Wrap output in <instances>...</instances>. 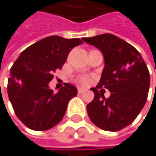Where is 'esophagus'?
<instances>
[{"label":"esophagus","mask_w":156,"mask_h":156,"mask_svg":"<svg viewBox=\"0 0 156 156\" xmlns=\"http://www.w3.org/2000/svg\"><path fill=\"white\" fill-rule=\"evenodd\" d=\"M77 91H78L79 94H82V93H83V92L85 91V89L83 88V87H77Z\"/></svg>","instance_id":"obj_1"}]
</instances>
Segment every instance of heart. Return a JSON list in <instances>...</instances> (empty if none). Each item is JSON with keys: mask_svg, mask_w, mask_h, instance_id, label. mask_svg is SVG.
Returning <instances> with one entry per match:
<instances>
[{"mask_svg": "<svg viewBox=\"0 0 156 156\" xmlns=\"http://www.w3.org/2000/svg\"><path fill=\"white\" fill-rule=\"evenodd\" d=\"M90 77L89 76H87V75H84V76H81L79 79H78V83H82V84H88L90 83Z\"/></svg>", "mask_w": 156, "mask_h": 156, "instance_id": "b5f03b06", "label": "heart"}]
</instances>
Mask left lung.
I'll use <instances>...</instances> for the list:
<instances>
[{
  "label": "left lung",
  "instance_id": "obj_1",
  "mask_svg": "<svg viewBox=\"0 0 156 156\" xmlns=\"http://www.w3.org/2000/svg\"><path fill=\"white\" fill-rule=\"evenodd\" d=\"M83 40L101 51L105 63L98 84L91 88L95 97L87 106L88 116L100 129L121 130L137 118L146 103L150 87L147 65L134 46L115 35ZM99 88L108 89L111 96L106 99Z\"/></svg>",
  "mask_w": 156,
  "mask_h": 156
}]
</instances>
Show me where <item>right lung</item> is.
Masks as SVG:
<instances>
[{
    "label": "right lung",
    "instance_id": "add662e5",
    "mask_svg": "<svg viewBox=\"0 0 156 156\" xmlns=\"http://www.w3.org/2000/svg\"><path fill=\"white\" fill-rule=\"evenodd\" d=\"M81 44L78 38L49 36L26 48L13 64L7 92L17 118L27 127L44 131L62 120L77 88L66 83L55 93L48 84L71 50Z\"/></svg>",
    "mask_w": 156,
    "mask_h": 156
}]
</instances>
